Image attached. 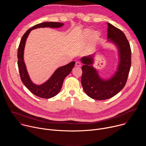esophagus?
<instances>
[{
  "label": "esophagus",
  "instance_id": "obj_1",
  "mask_svg": "<svg viewBox=\"0 0 146 146\" xmlns=\"http://www.w3.org/2000/svg\"><path fill=\"white\" fill-rule=\"evenodd\" d=\"M75 65H76V66H77V67H80V66H81V64L80 63V62L79 61H77V62H76Z\"/></svg>",
  "mask_w": 146,
  "mask_h": 146
}]
</instances>
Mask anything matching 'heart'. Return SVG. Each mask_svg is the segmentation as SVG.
<instances>
[{
  "label": "heart",
  "instance_id": "obj_1",
  "mask_svg": "<svg viewBox=\"0 0 146 146\" xmlns=\"http://www.w3.org/2000/svg\"><path fill=\"white\" fill-rule=\"evenodd\" d=\"M91 36L92 39L94 41H97L99 38L100 33L98 31L93 32V31L91 29H87L84 33V37L85 38H88Z\"/></svg>",
  "mask_w": 146,
  "mask_h": 146
}]
</instances>
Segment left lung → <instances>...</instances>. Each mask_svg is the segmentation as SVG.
<instances>
[{
	"mask_svg": "<svg viewBox=\"0 0 146 146\" xmlns=\"http://www.w3.org/2000/svg\"><path fill=\"white\" fill-rule=\"evenodd\" d=\"M108 38L118 47L119 62L117 72L111 78L102 80L93 68L92 55L81 59L84 64L81 68V82L86 94L98 100L111 98L117 94L125 86L131 66V50L125 34L118 28L108 23Z\"/></svg>",
	"mask_w": 146,
	"mask_h": 146,
	"instance_id": "8db88e82",
	"label": "left lung"
}]
</instances>
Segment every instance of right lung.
<instances>
[{"instance_id":"right-lung-1","label":"right lung","mask_w":146,"mask_h":146,"mask_svg":"<svg viewBox=\"0 0 146 146\" xmlns=\"http://www.w3.org/2000/svg\"><path fill=\"white\" fill-rule=\"evenodd\" d=\"M64 24L55 22H45L37 24L28 29L23 36L18 48V66L21 79L25 87L35 95L41 98L48 99L56 95L62 88L65 78L71 72L74 66L75 62H70L66 65L61 66L57 69L52 76L44 84L37 86L31 81L27 72L26 66L24 61V51L27 38L33 29L38 28H59Z\"/></svg>"}]
</instances>
